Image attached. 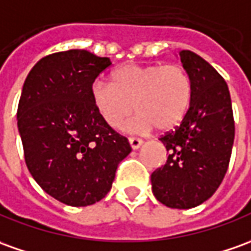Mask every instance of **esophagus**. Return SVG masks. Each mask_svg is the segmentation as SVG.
I'll use <instances>...</instances> for the list:
<instances>
[{
  "label": "esophagus",
  "mask_w": 251,
  "mask_h": 251,
  "mask_svg": "<svg viewBox=\"0 0 251 251\" xmlns=\"http://www.w3.org/2000/svg\"><path fill=\"white\" fill-rule=\"evenodd\" d=\"M128 141H129V145H131V148L134 149V150L141 148V145L143 143L142 139H139V138H129Z\"/></svg>",
  "instance_id": "esophagus-1"
}]
</instances>
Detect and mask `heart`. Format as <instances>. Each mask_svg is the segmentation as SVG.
I'll return each instance as SVG.
<instances>
[{"label": "heart", "instance_id": "obj_1", "mask_svg": "<svg viewBox=\"0 0 251 251\" xmlns=\"http://www.w3.org/2000/svg\"><path fill=\"white\" fill-rule=\"evenodd\" d=\"M91 102L97 113L112 128H119L136 110L129 131L176 128L186 117L193 96L191 77L179 64L120 67L112 74V83H93Z\"/></svg>", "mask_w": 251, "mask_h": 251}]
</instances>
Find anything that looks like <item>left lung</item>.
<instances>
[{
	"label": "left lung",
	"instance_id": "obj_1",
	"mask_svg": "<svg viewBox=\"0 0 251 251\" xmlns=\"http://www.w3.org/2000/svg\"><path fill=\"white\" fill-rule=\"evenodd\" d=\"M179 56L191 77L193 96L180 126L160 138L168 158L151 174V190L165 206L190 209L209 200L224 179L235 123L223 76L194 51L181 50Z\"/></svg>",
	"mask_w": 251,
	"mask_h": 251
}]
</instances>
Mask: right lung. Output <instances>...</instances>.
<instances>
[{
	"label": "right lung",
	"mask_w": 251,
	"mask_h": 251,
	"mask_svg": "<svg viewBox=\"0 0 251 251\" xmlns=\"http://www.w3.org/2000/svg\"><path fill=\"white\" fill-rule=\"evenodd\" d=\"M110 64L87 50L53 53L32 67L20 96L17 128L27 168L45 193L70 206L101 201L131 153L128 139L91 102V86Z\"/></svg>",
	"instance_id": "1"
}]
</instances>
